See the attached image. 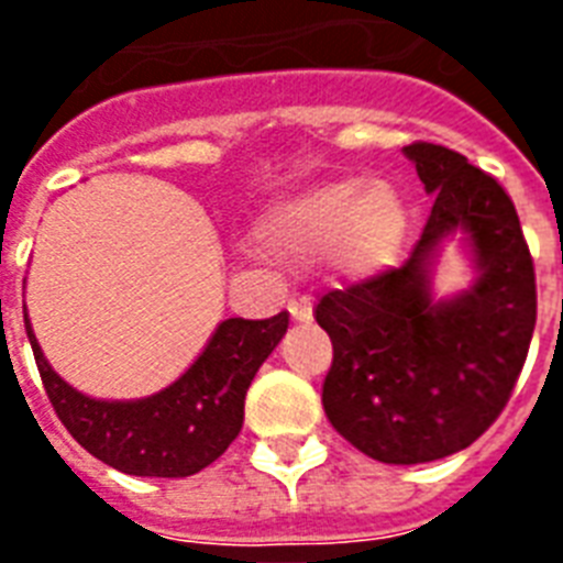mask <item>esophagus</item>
<instances>
[{
	"instance_id": "obj_1",
	"label": "esophagus",
	"mask_w": 563,
	"mask_h": 563,
	"mask_svg": "<svg viewBox=\"0 0 563 563\" xmlns=\"http://www.w3.org/2000/svg\"><path fill=\"white\" fill-rule=\"evenodd\" d=\"M289 316L295 318V321H309V318H312V303H309L307 298L289 300Z\"/></svg>"
}]
</instances>
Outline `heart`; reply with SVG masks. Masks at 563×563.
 Returning <instances> with one entry per match:
<instances>
[{"instance_id": "obj_1", "label": "heart", "mask_w": 563, "mask_h": 563, "mask_svg": "<svg viewBox=\"0 0 563 563\" xmlns=\"http://www.w3.org/2000/svg\"><path fill=\"white\" fill-rule=\"evenodd\" d=\"M409 230V212L388 184L356 178L283 201L263 221L265 242L280 256L316 263L330 256L351 280H371L400 260Z\"/></svg>"}]
</instances>
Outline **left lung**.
<instances>
[{"instance_id": "obj_1", "label": "left lung", "mask_w": 563, "mask_h": 563, "mask_svg": "<svg viewBox=\"0 0 563 563\" xmlns=\"http://www.w3.org/2000/svg\"><path fill=\"white\" fill-rule=\"evenodd\" d=\"M402 152L432 192L409 260L327 291L316 307L333 342L327 418L385 464L435 462L471 446L506 409L538 321L532 254L499 180L446 145L418 140ZM459 227L472 236L481 280L462 299L432 305L426 265Z\"/></svg>"}]
</instances>
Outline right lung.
<instances>
[{
  "label": "right lung",
  "instance_id": "right-lung-1",
  "mask_svg": "<svg viewBox=\"0 0 563 563\" xmlns=\"http://www.w3.org/2000/svg\"><path fill=\"white\" fill-rule=\"evenodd\" d=\"M286 327V312L263 321L228 318L192 368L166 391L134 402H108L84 397L48 368L25 318L40 379L69 435L117 471L163 479L192 476L228 450L242 429L247 385Z\"/></svg>",
  "mask_w": 563,
  "mask_h": 563
}]
</instances>
